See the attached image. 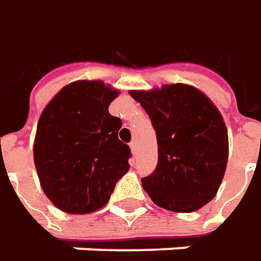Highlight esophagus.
I'll use <instances>...</instances> for the list:
<instances>
[{
    "mask_svg": "<svg viewBox=\"0 0 261 261\" xmlns=\"http://www.w3.org/2000/svg\"><path fill=\"white\" fill-rule=\"evenodd\" d=\"M130 148H131V151H133V153H136V141H131Z\"/></svg>",
    "mask_w": 261,
    "mask_h": 261,
    "instance_id": "1",
    "label": "esophagus"
}]
</instances>
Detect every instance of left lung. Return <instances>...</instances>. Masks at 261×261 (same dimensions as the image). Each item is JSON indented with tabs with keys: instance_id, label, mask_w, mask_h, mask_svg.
<instances>
[{
	"instance_id": "obj_1",
	"label": "left lung",
	"mask_w": 261,
	"mask_h": 261,
	"mask_svg": "<svg viewBox=\"0 0 261 261\" xmlns=\"http://www.w3.org/2000/svg\"><path fill=\"white\" fill-rule=\"evenodd\" d=\"M130 95L148 114L158 137V166L141 179L151 201L193 212L217 195L228 160V133L208 96L185 84Z\"/></svg>"
}]
</instances>
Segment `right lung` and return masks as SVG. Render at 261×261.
<instances>
[{"instance_id":"1","label":"right lung","mask_w":261,"mask_h":261,"mask_svg":"<svg viewBox=\"0 0 261 261\" xmlns=\"http://www.w3.org/2000/svg\"><path fill=\"white\" fill-rule=\"evenodd\" d=\"M117 96L118 91L101 81H76L41 113L34 165L43 192L60 211L102 208L130 169V147L118 139L121 120L108 113Z\"/></svg>"}]
</instances>
